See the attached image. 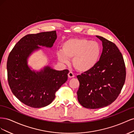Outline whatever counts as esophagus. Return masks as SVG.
<instances>
[{"instance_id":"1","label":"esophagus","mask_w":134,"mask_h":134,"mask_svg":"<svg viewBox=\"0 0 134 134\" xmlns=\"http://www.w3.org/2000/svg\"><path fill=\"white\" fill-rule=\"evenodd\" d=\"M68 77H69V78H74V75L73 74V73H72V72L70 71V72L68 73Z\"/></svg>"}]
</instances>
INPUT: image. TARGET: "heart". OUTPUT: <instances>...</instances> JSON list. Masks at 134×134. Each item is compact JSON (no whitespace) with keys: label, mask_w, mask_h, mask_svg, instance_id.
Segmentation results:
<instances>
[{"label":"heart","mask_w":134,"mask_h":134,"mask_svg":"<svg viewBox=\"0 0 134 134\" xmlns=\"http://www.w3.org/2000/svg\"><path fill=\"white\" fill-rule=\"evenodd\" d=\"M101 52L99 44L86 38H70L62 44V51L57 52L61 63L68 64L72 59V65L80 72H87L98 62Z\"/></svg>","instance_id":"b5f03b06"}]
</instances>
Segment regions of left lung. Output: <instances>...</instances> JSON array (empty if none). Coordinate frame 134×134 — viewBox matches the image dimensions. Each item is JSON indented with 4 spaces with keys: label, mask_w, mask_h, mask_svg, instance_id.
<instances>
[{
    "label": "left lung",
    "mask_w": 134,
    "mask_h": 134,
    "mask_svg": "<svg viewBox=\"0 0 134 134\" xmlns=\"http://www.w3.org/2000/svg\"><path fill=\"white\" fill-rule=\"evenodd\" d=\"M103 50L99 60L91 71L77 76L78 100L85 108L97 109L111 104L124 86L126 68L122 54L116 44L101 36Z\"/></svg>",
    "instance_id": "8db88e82"
}]
</instances>
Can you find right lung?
<instances>
[{
  "label": "right lung",
  "mask_w": 134,
  "mask_h": 134,
  "mask_svg": "<svg viewBox=\"0 0 134 134\" xmlns=\"http://www.w3.org/2000/svg\"><path fill=\"white\" fill-rule=\"evenodd\" d=\"M57 38L56 31L24 36L15 44L7 60L8 80L10 90L21 102L33 108L50 104L55 92L68 80L69 70H56L49 65L39 71L32 69L28 59L42 47L51 48Z\"/></svg>",
  "instance_id": "obj_1"
}]
</instances>
